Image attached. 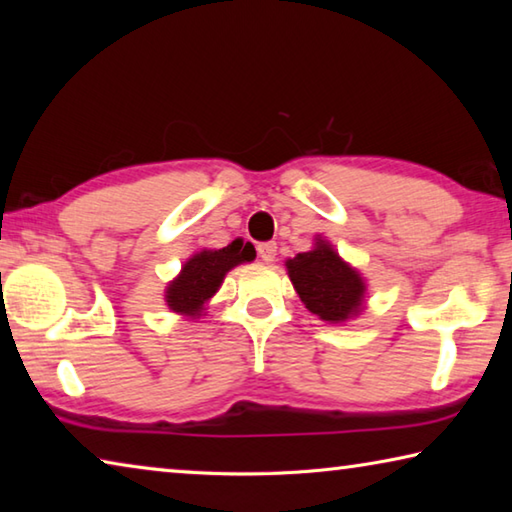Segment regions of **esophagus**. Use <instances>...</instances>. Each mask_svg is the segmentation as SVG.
<instances>
[{"label":"esophagus","mask_w":512,"mask_h":512,"mask_svg":"<svg viewBox=\"0 0 512 512\" xmlns=\"http://www.w3.org/2000/svg\"><path fill=\"white\" fill-rule=\"evenodd\" d=\"M257 255L262 257V262L271 264L273 259H275V255H277V246L273 244V241H268V244H259L257 246Z\"/></svg>","instance_id":"obj_1"}]
</instances>
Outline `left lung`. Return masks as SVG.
<instances>
[{"mask_svg": "<svg viewBox=\"0 0 512 512\" xmlns=\"http://www.w3.org/2000/svg\"><path fill=\"white\" fill-rule=\"evenodd\" d=\"M287 271L305 307L327 323H345L363 309L366 282L361 273L343 262L329 241L316 239L307 253L287 259Z\"/></svg>", "mask_w": 512, "mask_h": 512, "instance_id": "left-lung-1", "label": "left lung"}]
</instances>
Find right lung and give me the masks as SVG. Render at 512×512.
I'll list each match as a JSON object with an SVG mask.
<instances>
[{
  "label": "right lung",
  "mask_w": 512,
  "mask_h": 512,
  "mask_svg": "<svg viewBox=\"0 0 512 512\" xmlns=\"http://www.w3.org/2000/svg\"><path fill=\"white\" fill-rule=\"evenodd\" d=\"M253 259L255 248L250 244L244 246V241L239 239L219 250H201L189 257L180 275L169 282L164 300L169 309L180 316H201L207 302L219 291L225 273L237 264L253 262Z\"/></svg>",
  "instance_id": "add662e5"
}]
</instances>
